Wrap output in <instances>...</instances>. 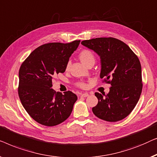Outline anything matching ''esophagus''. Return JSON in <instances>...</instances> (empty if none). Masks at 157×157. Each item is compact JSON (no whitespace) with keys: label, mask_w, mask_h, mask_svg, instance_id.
Returning a JSON list of instances; mask_svg holds the SVG:
<instances>
[{"label":"esophagus","mask_w":157,"mask_h":157,"mask_svg":"<svg viewBox=\"0 0 157 157\" xmlns=\"http://www.w3.org/2000/svg\"><path fill=\"white\" fill-rule=\"evenodd\" d=\"M89 96V94L88 93H82L80 94V97H82V98H87V97Z\"/></svg>","instance_id":"obj_1"}]
</instances>
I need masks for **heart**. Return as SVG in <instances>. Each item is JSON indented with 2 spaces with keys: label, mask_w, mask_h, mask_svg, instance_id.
Wrapping results in <instances>:
<instances>
[{
  "label": "heart",
  "mask_w": 157,
  "mask_h": 157,
  "mask_svg": "<svg viewBox=\"0 0 157 157\" xmlns=\"http://www.w3.org/2000/svg\"><path fill=\"white\" fill-rule=\"evenodd\" d=\"M79 59L82 63L84 65H86L87 67L88 65H91V64H94L95 63V57H94V54L90 51V50H84L82 51H81L79 54ZM70 65H71V63L69 61L67 63V65H66V70H69L70 67ZM78 86L81 88H86L87 87V85L85 82H80L78 83Z\"/></svg>",
  "instance_id": "obj_1"
}]
</instances>
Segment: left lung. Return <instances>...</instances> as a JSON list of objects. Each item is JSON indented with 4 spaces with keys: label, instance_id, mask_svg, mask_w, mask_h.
<instances>
[{
    "label": "left lung",
    "instance_id": "obj_1",
    "mask_svg": "<svg viewBox=\"0 0 157 157\" xmlns=\"http://www.w3.org/2000/svg\"><path fill=\"white\" fill-rule=\"evenodd\" d=\"M100 58V78L109 83V92L104 98L96 92L98 103L92 112L98 118L117 122L131 113L142 90L140 59L127 44L114 37H98L82 41Z\"/></svg>",
    "mask_w": 157,
    "mask_h": 157
}]
</instances>
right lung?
<instances>
[{
	"label": "right lung",
	"instance_id": "right-lung-1",
	"mask_svg": "<svg viewBox=\"0 0 157 157\" xmlns=\"http://www.w3.org/2000/svg\"><path fill=\"white\" fill-rule=\"evenodd\" d=\"M80 40L45 44L34 50L19 70L18 95L26 112L41 124L52 127L69 117L78 97L73 92H56L52 78L65 71Z\"/></svg>",
	"mask_w": 157,
	"mask_h": 157
}]
</instances>
